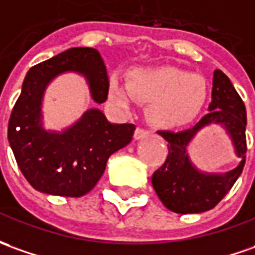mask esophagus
<instances>
[{"label":"esophagus","mask_w":255,"mask_h":255,"mask_svg":"<svg viewBox=\"0 0 255 255\" xmlns=\"http://www.w3.org/2000/svg\"><path fill=\"white\" fill-rule=\"evenodd\" d=\"M146 136H149V131H146V129H143V128H136L134 132V138L136 141H139V139H143V138H146Z\"/></svg>","instance_id":"esophagus-1"}]
</instances>
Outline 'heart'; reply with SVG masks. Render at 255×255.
I'll return each instance as SVG.
<instances>
[{
  "label": "heart",
  "mask_w": 255,
  "mask_h": 255,
  "mask_svg": "<svg viewBox=\"0 0 255 255\" xmlns=\"http://www.w3.org/2000/svg\"><path fill=\"white\" fill-rule=\"evenodd\" d=\"M107 96L123 113H129L138 102L148 103V120L162 129L191 126L200 117L209 96L205 78L174 67L135 68L128 81L110 75Z\"/></svg>",
  "instance_id": "obj_1"
}]
</instances>
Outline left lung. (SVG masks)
I'll return each instance as SVG.
<instances>
[{
	"label": "left lung",
	"instance_id": "left-lung-1",
	"mask_svg": "<svg viewBox=\"0 0 255 255\" xmlns=\"http://www.w3.org/2000/svg\"><path fill=\"white\" fill-rule=\"evenodd\" d=\"M205 114L193 128L171 132L159 131L169 142V155L162 167L152 176V186L159 200L176 214H201L222 200L242 174L246 162L247 116L243 100L230 79L221 69H215L212 102ZM219 125L230 136L235 154L241 159L236 168L228 172L198 169L188 155V145L202 129Z\"/></svg>",
	"mask_w": 255,
	"mask_h": 255
}]
</instances>
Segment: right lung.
<instances>
[{"mask_svg":"<svg viewBox=\"0 0 255 255\" xmlns=\"http://www.w3.org/2000/svg\"><path fill=\"white\" fill-rule=\"evenodd\" d=\"M68 72L84 78L95 103L106 102L109 78L98 50L69 48L27 71L11 113L8 142L34 190L82 197L96 186L110 155L131 142L135 126L110 123L100 109L92 107L68 127H44L43 102L48 85Z\"/></svg>","mask_w":255,"mask_h":255,"instance_id":"1","label":"right lung"}]
</instances>
